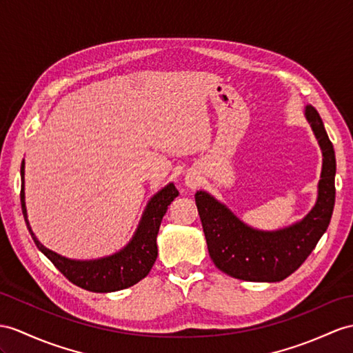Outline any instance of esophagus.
<instances>
[{
	"instance_id": "esophagus-1",
	"label": "esophagus",
	"mask_w": 353,
	"mask_h": 353,
	"mask_svg": "<svg viewBox=\"0 0 353 353\" xmlns=\"http://www.w3.org/2000/svg\"><path fill=\"white\" fill-rule=\"evenodd\" d=\"M199 184H201L199 174H196V172H188L185 175V185L193 190V188H197Z\"/></svg>"
}]
</instances>
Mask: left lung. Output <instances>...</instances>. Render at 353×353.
<instances>
[{"mask_svg":"<svg viewBox=\"0 0 353 353\" xmlns=\"http://www.w3.org/2000/svg\"><path fill=\"white\" fill-rule=\"evenodd\" d=\"M322 151V172L317 199L304 219L277 230L245 225L225 203L203 190L196 192L203 234L214 265L228 276L245 281H281L295 272L328 229L335 202V154L312 105L304 109Z\"/></svg>","mask_w":353,"mask_h":353,"instance_id":"left-lung-1","label":"left lung"}]
</instances>
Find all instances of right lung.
Instances as JSON below:
<instances>
[{
	"label": "right lung",
	"instance_id": "1",
	"mask_svg": "<svg viewBox=\"0 0 353 353\" xmlns=\"http://www.w3.org/2000/svg\"><path fill=\"white\" fill-rule=\"evenodd\" d=\"M21 205L25 223L39 250L64 274L73 285L85 290L108 294L136 285L148 276L157 259V234L160 223L170 202L179 194L174 183H169L148 201L139 225L128 244L121 250L91 261H77L58 254L43 245L30 226L25 205V161L21 165Z\"/></svg>",
	"mask_w": 353,
	"mask_h": 353
}]
</instances>
